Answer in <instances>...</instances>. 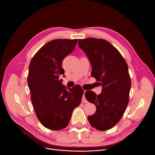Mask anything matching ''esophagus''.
<instances>
[{
  "instance_id": "1",
  "label": "esophagus",
  "mask_w": 155,
  "mask_h": 155,
  "mask_svg": "<svg viewBox=\"0 0 155 155\" xmlns=\"http://www.w3.org/2000/svg\"><path fill=\"white\" fill-rule=\"evenodd\" d=\"M85 91H84V95H83V97H82V103H87L88 101H87V100H86V98H85Z\"/></svg>"
}]
</instances>
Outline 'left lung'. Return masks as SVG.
Instances as JSON below:
<instances>
[{
  "mask_svg": "<svg viewBox=\"0 0 155 155\" xmlns=\"http://www.w3.org/2000/svg\"><path fill=\"white\" fill-rule=\"evenodd\" d=\"M78 45L90 61L91 76L103 87L99 95L92 91L85 94L87 100L96 107L95 113L88 116V121L98 130H107L119 122L129 104L128 65L120 51L105 39H79Z\"/></svg>",
  "mask_w": 155,
  "mask_h": 155,
  "instance_id": "left-lung-1",
  "label": "left lung"
}]
</instances>
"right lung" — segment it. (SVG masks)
<instances>
[{"label": "right lung", "instance_id": "right-lung-1", "mask_svg": "<svg viewBox=\"0 0 155 155\" xmlns=\"http://www.w3.org/2000/svg\"><path fill=\"white\" fill-rule=\"evenodd\" d=\"M78 39H54L37 51L31 59L28 85L37 118L45 127L59 130L67 127L75 108L81 104L80 85L66 88L59 77L64 71L63 59L72 52Z\"/></svg>", "mask_w": 155, "mask_h": 155}]
</instances>
